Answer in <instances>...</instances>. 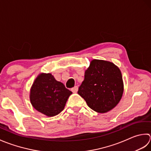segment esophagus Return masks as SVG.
Segmentation results:
<instances>
[{"instance_id": "obj_1", "label": "esophagus", "mask_w": 151, "mask_h": 151, "mask_svg": "<svg viewBox=\"0 0 151 151\" xmlns=\"http://www.w3.org/2000/svg\"><path fill=\"white\" fill-rule=\"evenodd\" d=\"M71 91L73 92V93H76L78 91V86H75L74 87H73L71 88Z\"/></svg>"}]
</instances>
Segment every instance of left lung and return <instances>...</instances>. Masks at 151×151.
<instances>
[{"instance_id": "obj_1", "label": "left lung", "mask_w": 151, "mask_h": 151, "mask_svg": "<svg viewBox=\"0 0 151 151\" xmlns=\"http://www.w3.org/2000/svg\"><path fill=\"white\" fill-rule=\"evenodd\" d=\"M121 72L108 61L94 59L85 72V79L78 93L91 109L98 113H106L117 105L123 89Z\"/></svg>"}]
</instances>
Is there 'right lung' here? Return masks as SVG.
<instances>
[{
  "instance_id": "add662e5",
  "label": "right lung",
  "mask_w": 151,
  "mask_h": 151,
  "mask_svg": "<svg viewBox=\"0 0 151 151\" xmlns=\"http://www.w3.org/2000/svg\"><path fill=\"white\" fill-rule=\"evenodd\" d=\"M72 91L51 73H41L30 89V100L38 111L48 116L58 115L64 109Z\"/></svg>"
}]
</instances>
